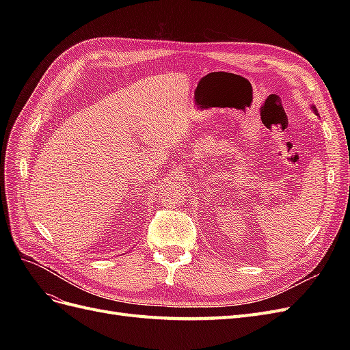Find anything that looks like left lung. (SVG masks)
Returning <instances> with one entry per match:
<instances>
[{
    "mask_svg": "<svg viewBox=\"0 0 350 350\" xmlns=\"http://www.w3.org/2000/svg\"><path fill=\"white\" fill-rule=\"evenodd\" d=\"M312 111H314V113H315V115H319V111H317V108H315V107H312Z\"/></svg>",
    "mask_w": 350,
    "mask_h": 350,
    "instance_id": "obj_1",
    "label": "left lung"
}]
</instances>
